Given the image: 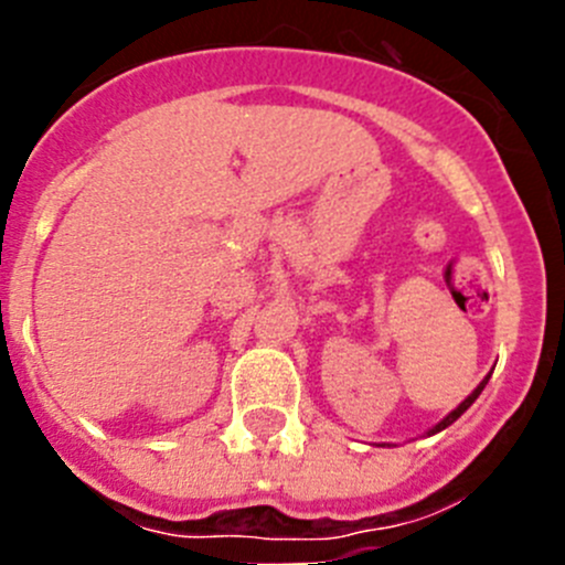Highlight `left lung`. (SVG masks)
<instances>
[{"instance_id":"8db88e82","label":"left lung","mask_w":565,"mask_h":565,"mask_svg":"<svg viewBox=\"0 0 565 565\" xmlns=\"http://www.w3.org/2000/svg\"><path fill=\"white\" fill-rule=\"evenodd\" d=\"M487 380H489V377H487ZM487 380H483V383H481V385H478V388H476V391H472V393H470V396H467V398H465V402H461V404H459V407H457V409H454V413H448V415H446V418H443V420H440V424H437V426H435V429H431V435H435V431H440V429H446V426H451V424H454V420H457V418H459V415H461V413H465V409H467V407H470V404H472V402H476V398H478V393H481V391H483V385H487Z\"/></svg>"}]
</instances>
